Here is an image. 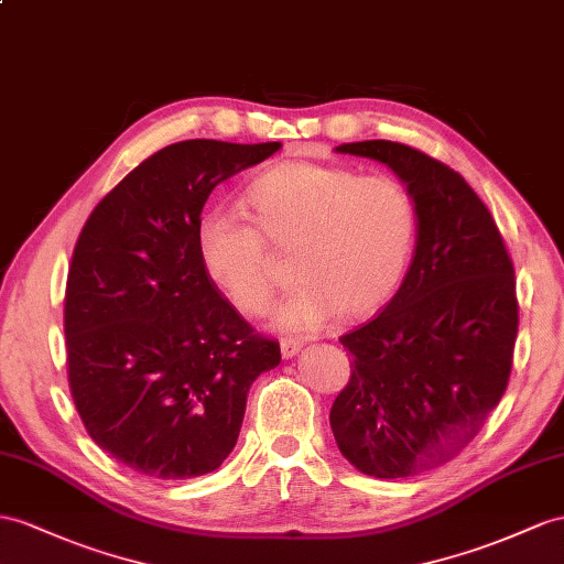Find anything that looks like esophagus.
Segmentation results:
<instances>
[{"label": "esophagus", "mask_w": 564, "mask_h": 564, "mask_svg": "<svg viewBox=\"0 0 564 564\" xmlns=\"http://www.w3.org/2000/svg\"><path fill=\"white\" fill-rule=\"evenodd\" d=\"M300 350H302V340H297V338H281V352H283L285 359L295 357Z\"/></svg>", "instance_id": "obj_1"}]
</instances>
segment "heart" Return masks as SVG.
<instances>
[{"label":"heart","instance_id":"obj_1","mask_svg":"<svg viewBox=\"0 0 564 564\" xmlns=\"http://www.w3.org/2000/svg\"><path fill=\"white\" fill-rule=\"evenodd\" d=\"M250 219L212 209L197 221V250L212 283L242 314H262L276 291L279 252L295 250L300 281L273 322L312 334L340 312L381 310L408 276L420 240V207L393 176L355 169L281 162L245 187Z\"/></svg>","mask_w":564,"mask_h":564}]
</instances>
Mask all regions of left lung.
Wrapping results in <instances>:
<instances>
[{
	"label": "left lung",
	"instance_id": "1",
	"mask_svg": "<svg viewBox=\"0 0 564 564\" xmlns=\"http://www.w3.org/2000/svg\"><path fill=\"white\" fill-rule=\"evenodd\" d=\"M336 152L388 164L420 207L405 281L381 314L340 336L350 381L328 416L359 471L402 479L465 451L508 388L514 267L494 216L455 169L391 140Z\"/></svg>",
	"mask_w": 564,
	"mask_h": 564
}]
</instances>
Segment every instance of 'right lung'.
<instances>
[{
    "mask_svg": "<svg viewBox=\"0 0 564 564\" xmlns=\"http://www.w3.org/2000/svg\"><path fill=\"white\" fill-rule=\"evenodd\" d=\"M281 142L183 140L154 152L85 221L68 267V388L90 438L152 479H193L234 451L252 381L281 345L242 319L197 250L221 181Z\"/></svg>",
    "mask_w": 564,
    "mask_h": 564,
    "instance_id": "obj_1",
    "label": "right lung"
}]
</instances>
